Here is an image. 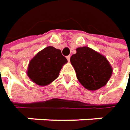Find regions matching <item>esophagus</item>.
I'll list each match as a JSON object with an SVG mask.
<instances>
[{"label": "esophagus", "instance_id": "1", "mask_svg": "<svg viewBox=\"0 0 130 130\" xmlns=\"http://www.w3.org/2000/svg\"><path fill=\"white\" fill-rule=\"evenodd\" d=\"M70 57H71L70 55H68V56H67V59L68 60V61H70Z\"/></svg>", "mask_w": 130, "mask_h": 130}]
</instances>
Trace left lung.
<instances>
[{
	"instance_id": "obj_1",
	"label": "left lung",
	"mask_w": 130,
	"mask_h": 130,
	"mask_svg": "<svg viewBox=\"0 0 130 130\" xmlns=\"http://www.w3.org/2000/svg\"><path fill=\"white\" fill-rule=\"evenodd\" d=\"M70 62L78 81L90 91L105 86L113 73V68L106 57L88 47L76 49Z\"/></svg>"
}]
</instances>
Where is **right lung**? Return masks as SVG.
<instances>
[{
	"label": "right lung",
	"mask_w": 130,
	"mask_h": 130,
	"mask_svg": "<svg viewBox=\"0 0 130 130\" xmlns=\"http://www.w3.org/2000/svg\"><path fill=\"white\" fill-rule=\"evenodd\" d=\"M67 58L61 51L49 46L36 54L28 63L27 75L32 82L41 86H46L58 77Z\"/></svg>",
	"instance_id": "add662e5"
}]
</instances>
